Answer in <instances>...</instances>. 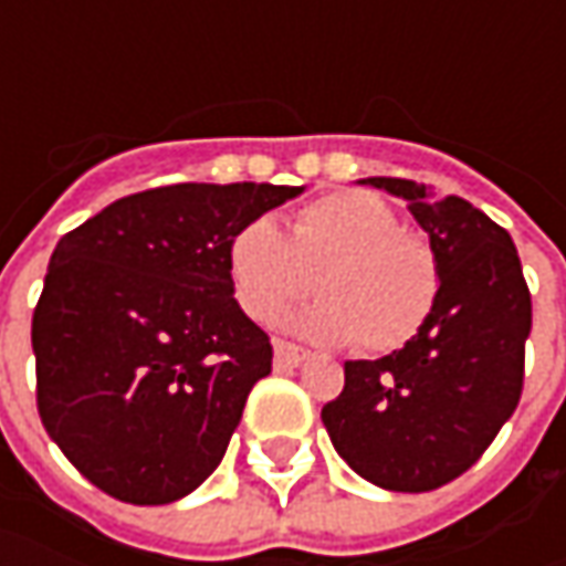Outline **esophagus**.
Segmentation results:
<instances>
[{
	"label": "esophagus",
	"mask_w": 566,
	"mask_h": 566,
	"mask_svg": "<svg viewBox=\"0 0 566 566\" xmlns=\"http://www.w3.org/2000/svg\"><path fill=\"white\" fill-rule=\"evenodd\" d=\"M305 359H308V353L302 346L286 343V339H276L273 343V361H276V368H298Z\"/></svg>",
	"instance_id": "obj_1"
}]
</instances>
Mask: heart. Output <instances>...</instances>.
<instances>
[{"label":"heart","instance_id":"b5f03b06","mask_svg":"<svg viewBox=\"0 0 566 566\" xmlns=\"http://www.w3.org/2000/svg\"><path fill=\"white\" fill-rule=\"evenodd\" d=\"M229 283L242 312L273 324L317 286L293 327L321 343L359 339L387 353L419 334L441 290L431 242L400 227V213L371 191H334L305 205L290 235L268 217L229 242Z\"/></svg>","mask_w":566,"mask_h":566}]
</instances>
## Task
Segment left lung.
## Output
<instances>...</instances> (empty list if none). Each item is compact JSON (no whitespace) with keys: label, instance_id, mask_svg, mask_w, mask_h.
I'll return each instance as SVG.
<instances>
[{"label":"left lung","instance_id":"8db88e82","mask_svg":"<svg viewBox=\"0 0 566 566\" xmlns=\"http://www.w3.org/2000/svg\"><path fill=\"white\" fill-rule=\"evenodd\" d=\"M406 201L441 264L419 334L384 359L346 361L337 400L321 409L337 453L387 491H431L463 475L523 394L533 298L516 245L457 195L409 179H361Z\"/></svg>","mask_w":566,"mask_h":566}]
</instances>
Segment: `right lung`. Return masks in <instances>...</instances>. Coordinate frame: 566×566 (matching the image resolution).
Here are the masks:
<instances>
[{"label":"right lung","instance_id":"1","mask_svg":"<svg viewBox=\"0 0 566 566\" xmlns=\"http://www.w3.org/2000/svg\"><path fill=\"white\" fill-rule=\"evenodd\" d=\"M298 186L182 182L65 232L33 308L36 409L72 467L125 504H172L220 467L268 334L232 298L239 229Z\"/></svg>","mask_w":566,"mask_h":566}]
</instances>
